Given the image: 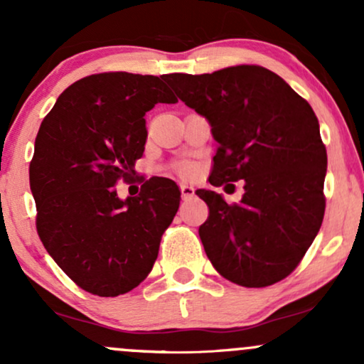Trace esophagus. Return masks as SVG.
I'll return each mask as SVG.
<instances>
[{
  "label": "esophagus",
  "mask_w": 364,
  "mask_h": 364,
  "mask_svg": "<svg viewBox=\"0 0 364 364\" xmlns=\"http://www.w3.org/2000/svg\"><path fill=\"white\" fill-rule=\"evenodd\" d=\"M195 195V188L190 186V185H181V198L183 200H190L193 198Z\"/></svg>",
  "instance_id": "1"
}]
</instances>
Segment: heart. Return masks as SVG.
I'll return each instance as SVG.
<instances>
[{
  "instance_id": "heart-1",
  "label": "heart",
  "mask_w": 364,
  "mask_h": 364,
  "mask_svg": "<svg viewBox=\"0 0 364 364\" xmlns=\"http://www.w3.org/2000/svg\"><path fill=\"white\" fill-rule=\"evenodd\" d=\"M183 171H185V173H188V171H190V168H188V166H186V168H183Z\"/></svg>"
}]
</instances>
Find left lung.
Segmentation results:
<instances>
[{"mask_svg": "<svg viewBox=\"0 0 364 364\" xmlns=\"http://www.w3.org/2000/svg\"><path fill=\"white\" fill-rule=\"evenodd\" d=\"M164 80L205 116L214 140L210 185L243 179L240 203L212 190L198 235L208 260L228 281L267 287L301 262L325 214L327 150L315 112L279 75L257 65L214 73H171Z\"/></svg>", "mask_w": 364, "mask_h": 364, "instance_id": "left-lung-1", "label": "left lung"}]
</instances>
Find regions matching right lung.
Here are the masks:
<instances>
[{
  "instance_id": "add662e5",
  "label": "right lung",
  "mask_w": 364,
  "mask_h": 364,
  "mask_svg": "<svg viewBox=\"0 0 364 364\" xmlns=\"http://www.w3.org/2000/svg\"><path fill=\"white\" fill-rule=\"evenodd\" d=\"M154 75L97 73L72 83L41 123L28 178L37 232L53 260L92 294L112 298L147 277L181 193L150 178L121 200L114 185L144 156L145 112L174 104Z\"/></svg>"
}]
</instances>
